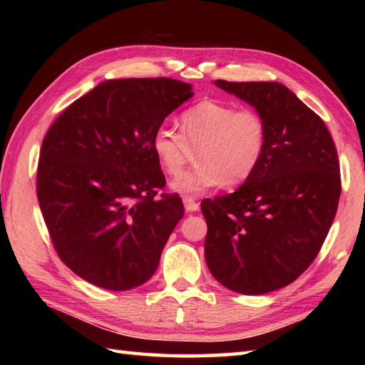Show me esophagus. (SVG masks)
Instances as JSON below:
<instances>
[{
	"instance_id": "obj_1",
	"label": "esophagus",
	"mask_w": 365,
	"mask_h": 365,
	"mask_svg": "<svg viewBox=\"0 0 365 365\" xmlns=\"http://www.w3.org/2000/svg\"><path fill=\"white\" fill-rule=\"evenodd\" d=\"M183 205H185V210L187 212H197L199 210V204L196 202L192 197H183Z\"/></svg>"
}]
</instances>
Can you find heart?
<instances>
[{
    "mask_svg": "<svg viewBox=\"0 0 365 365\" xmlns=\"http://www.w3.org/2000/svg\"><path fill=\"white\" fill-rule=\"evenodd\" d=\"M180 135L158 128L152 138V152L165 173L175 175L197 149L198 165L178 175L170 188L187 196H202L226 185L238 187L250 178L267 152V122L254 110L202 100L185 110L178 120Z\"/></svg>",
    "mask_w": 365,
    "mask_h": 365,
    "instance_id": "b5f03b06",
    "label": "heart"
}]
</instances>
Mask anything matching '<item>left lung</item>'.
Here are the masks:
<instances>
[{
  "instance_id": "8db88e82",
  "label": "left lung",
  "mask_w": 365,
  "mask_h": 365,
  "mask_svg": "<svg viewBox=\"0 0 365 365\" xmlns=\"http://www.w3.org/2000/svg\"><path fill=\"white\" fill-rule=\"evenodd\" d=\"M215 84L255 108L268 143L242 187L200 204L205 262L229 290L263 294L292 284L322 250L342 190L337 150L320 115L284 84Z\"/></svg>"
}]
</instances>
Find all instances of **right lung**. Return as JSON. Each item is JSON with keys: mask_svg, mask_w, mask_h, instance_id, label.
Wrapping results in <instances>:
<instances>
[{"mask_svg": "<svg viewBox=\"0 0 365 365\" xmlns=\"http://www.w3.org/2000/svg\"><path fill=\"white\" fill-rule=\"evenodd\" d=\"M192 97L173 78L100 83L67 106L46 131L37 199L54 250L84 281L130 290L149 281L177 222L178 195L152 152L163 120Z\"/></svg>", "mask_w": 365, "mask_h": 365, "instance_id": "1", "label": "right lung"}]
</instances>
